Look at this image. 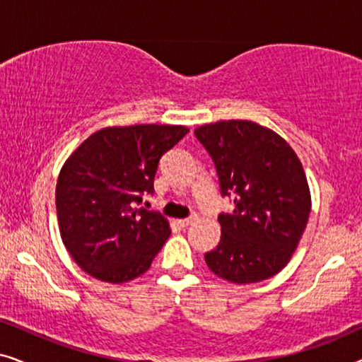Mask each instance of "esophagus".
Instances as JSON below:
<instances>
[{
  "label": "esophagus",
  "instance_id": "esophagus-1",
  "mask_svg": "<svg viewBox=\"0 0 362 362\" xmlns=\"http://www.w3.org/2000/svg\"><path fill=\"white\" fill-rule=\"evenodd\" d=\"M194 221H196V216H191V217H186V219H180L177 221V224H180L181 227H187V226H191Z\"/></svg>",
  "mask_w": 362,
  "mask_h": 362
}]
</instances>
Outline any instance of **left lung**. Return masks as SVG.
Instances as JSON below:
<instances>
[{
  "label": "left lung",
  "instance_id": "1",
  "mask_svg": "<svg viewBox=\"0 0 362 362\" xmlns=\"http://www.w3.org/2000/svg\"><path fill=\"white\" fill-rule=\"evenodd\" d=\"M216 165L222 196L234 211L219 214L221 240L204 255L217 276L232 284L267 280L288 264L311 211L303 166L288 143L247 120L197 127Z\"/></svg>",
  "mask_w": 362,
  "mask_h": 362
}]
</instances>
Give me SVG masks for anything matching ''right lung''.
I'll list each match as a JSON object with an SVG mask.
<instances>
[{"instance_id": "1", "label": "right lung", "mask_w": 362, "mask_h": 362, "mask_svg": "<svg viewBox=\"0 0 362 362\" xmlns=\"http://www.w3.org/2000/svg\"><path fill=\"white\" fill-rule=\"evenodd\" d=\"M189 128H102L64 163L56 209L64 245L93 279L125 284L145 274L171 234L160 212L138 207L153 194L158 163Z\"/></svg>"}]
</instances>
